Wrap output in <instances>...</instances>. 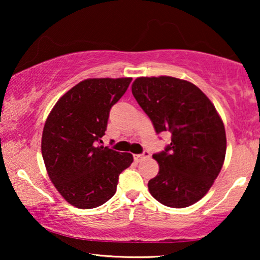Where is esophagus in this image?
Returning <instances> with one entry per match:
<instances>
[{"label":"esophagus","mask_w":260,"mask_h":260,"mask_svg":"<svg viewBox=\"0 0 260 260\" xmlns=\"http://www.w3.org/2000/svg\"><path fill=\"white\" fill-rule=\"evenodd\" d=\"M148 157H150V152H149L148 150H144L143 152H142V154L134 155V158H135V161H137V162H140V161H142V159H144V158H148Z\"/></svg>","instance_id":"34e87169"}]
</instances>
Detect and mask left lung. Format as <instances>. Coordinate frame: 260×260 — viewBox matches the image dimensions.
I'll list each match as a JSON object with an SVG mask.
<instances>
[{
	"mask_svg": "<svg viewBox=\"0 0 260 260\" xmlns=\"http://www.w3.org/2000/svg\"><path fill=\"white\" fill-rule=\"evenodd\" d=\"M133 94L157 134L172 142L152 155L159 172L149 181L150 194L162 205L183 208L204 198L219 175L226 155L225 127L204 92L173 77H142Z\"/></svg>",
	"mask_w": 260,
	"mask_h": 260,
	"instance_id": "left-lung-1",
	"label": "left lung"
}]
</instances>
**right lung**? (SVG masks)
I'll return each instance as SVG.
<instances>
[{
  "label": "right lung",
  "mask_w": 260,
  "mask_h": 260,
  "mask_svg": "<svg viewBox=\"0 0 260 260\" xmlns=\"http://www.w3.org/2000/svg\"><path fill=\"white\" fill-rule=\"evenodd\" d=\"M133 78L86 79L59 99L46 120L41 151L51 181L78 208L102 206L116 193L120 173L134 162L129 152L102 145L110 110Z\"/></svg>",
  "instance_id": "add662e5"
}]
</instances>
